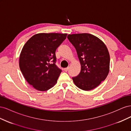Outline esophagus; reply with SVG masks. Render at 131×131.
<instances>
[{
	"instance_id": "1",
	"label": "esophagus",
	"mask_w": 131,
	"mask_h": 131,
	"mask_svg": "<svg viewBox=\"0 0 131 131\" xmlns=\"http://www.w3.org/2000/svg\"><path fill=\"white\" fill-rule=\"evenodd\" d=\"M68 69H69V68L68 67H67V68H66L64 69V70L65 71V72H67V71L68 70Z\"/></svg>"
}]
</instances>
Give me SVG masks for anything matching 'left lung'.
Masks as SVG:
<instances>
[{
  "label": "left lung",
  "mask_w": 131,
  "mask_h": 131,
  "mask_svg": "<svg viewBox=\"0 0 131 131\" xmlns=\"http://www.w3.org/2000/svg\"><path fill=\"white\" fill-rule=\"evenodd\" d=\"M67 38L77 50L81 67L79 74L72 78L75 85L84 91L97 88L109 72L110 55L105 43L89 33L69 34Z\"/></svg>",
  "instance_id": "obj_1"
}]
</instances>
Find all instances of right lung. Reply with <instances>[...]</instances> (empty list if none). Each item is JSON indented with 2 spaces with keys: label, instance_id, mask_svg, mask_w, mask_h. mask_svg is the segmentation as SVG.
Here are the masks:
<instances>
[{
  "label": "right lung",
  "instance_id": "right-lung-1",
  "mask_svg": "<svg viewBox=\"0 0 131 131\" xmlns=\"http://www.w3.org/2000/svg\"><path fill=\"white\" fill-rule=\"evenodd\" d=\"M67 34L39 33L23 46L19 66L28 84L38 91H45L56 84L62 70L56 65V50Z\"/></svg>",
  "mask_w": 131,
  "mask_h": 131
}]
</instances>
